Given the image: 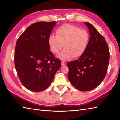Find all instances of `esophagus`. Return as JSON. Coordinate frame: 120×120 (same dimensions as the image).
Returning a JSON list of instances; mask_svg holds the SVG:
<instances>
[{
  "instance_id": "esophagus-1",
  "label": "esophagus",
  "mask_w": 120,
  "mask_h": 120,
  "mask_svg": "<svg viewBox=\"0 0 120 120\" xmlns=\"http://www.w3.org/2000/svg\"><path fill=\"white\" fill-rule=\"evenodd\" d=\"M65 65H66V64H65L64 62H63V61H62V62L61 63V66L62 67L65 66Z\"/></svg>"
}]
</instances>
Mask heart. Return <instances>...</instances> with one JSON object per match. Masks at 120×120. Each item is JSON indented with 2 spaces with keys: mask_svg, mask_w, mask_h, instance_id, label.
<instances>
[{
  "mask_svg": "<svg viewBox=\"0 0 120 120\" xmlns=\"http://www.w3.org/2000/svg\"><path fill=\"white\" fill-rule=\"evenodd\" d=\"M56 36L50 35L48 45L51 51L57 53L62 49H64L57 57L66 61L72 57L78 58L85 53L90 42V35L86 30L71 24H64L58 28Z\"/></svg>",
  "mask_w": 120,
  "mask_h": 120,
  "instance_id": "obj_1",
  "label": "heart"
}]
</instances>
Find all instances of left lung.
<instances>
[{
  "label": "left lung",
  "instance_id": "8db88e82",
  "mask_svg": "<svg viewBox=\"0 0 120 120\" xmlns=\"http://www.w3.org/2000/svg\"><path fill=\"white\" fill-rule=\"evenodd\" d=\"M88 27L90 42L79 59L67 64L68 78L75 88L81 91L91 90L99 86L107 74L110 52L105 38L92 24L83 22Z\"/></svg>",
  "mask_w": 120,
  "mask_h": 120
}]
</instances>
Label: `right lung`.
<instances>
[{"instance_id":"right-lung-1","label":"right lung","mask_w":120,"mask_h":120,"mask_svg":"<svg viewBox=\"0 0 120 120\" xmlns=\"http://www.w3.org/2000/svg\"><path fill=\"white\" fill-rule=\"evenodd\" d=\"M56 21L30 25L16 42L14 64L20 81L32 92L43 91L51 84L61 61L49 51L48 38Z\"/></svg>"}]
</instances>
